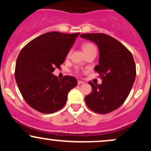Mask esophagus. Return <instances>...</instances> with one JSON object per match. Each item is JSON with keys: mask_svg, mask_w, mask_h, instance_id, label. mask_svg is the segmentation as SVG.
Listing matches in <instances>:
<instances>
[{"mask_svg": "<svg viewBox=\"0 0 151 151\" xmlns=\"http://www.w3.org/2000/svg\"><path fill=\"white\" fill-rule=\"evenodd\" d=\"M77 84H79V85H81V84H84V81H82L78 80V81H77Z\"/></svg>", "mask_w": 151, "mask_h": 151, "instance_id": "1", "label": "esophagus"}]
</instances>
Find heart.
<instances>
[{
    "label": "heart",
    "instance_id": "heart-1",
    "mask_svg": "<svg viewBox=\"0 0 151 151\" xmlns=\"http://www.w3.org/2000/svg\"><path fill=\"white\" fill-rule=\"evenodd\" d=\"M81 47H82V50L84 52V53L88 52L91 51V50H96V47L94 46V45L91 44V43H89V42L84 43V44L82 45V46H81ZM70 55V52L68 53V56Z\"/></svg>",
    "mask_w": 151,
    "mask_h": 151
}]
</instances>
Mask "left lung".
<instances>
[{
    "label": "left lung",
    "mask_w": 151,
    "mask_h": 151,
    "mask_svg": "<svg viewBox=\"0 0 151 151\" xmlns=\"http://www.w3.org/2000/svg\"><path fill=\"white\" fill-rule=\"evenodd\" d=\"M80 37L97 45L99 61L94 70L102 79L101 84L89 81L92 91L85 96V102L96 113H110L124 104L134 83L136 69L133 55L124 45L106 34L86 33Z\"/></svg>",
    "instance_id": "8db88e82"
}]
</instances>
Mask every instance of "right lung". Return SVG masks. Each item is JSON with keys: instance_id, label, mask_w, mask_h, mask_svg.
Segmentation results:
<instances>
[{"instance_id": "add662e5", "label": "right lung", "mask_w": 151, "mask_h": 151, "mask_svg": "<svg viewBox=\"0 0 151 151\" xmlns=\"http://www.w3.org/2000/svg\"><path fill=\"white\" fill-rule=\"evenodd\" d=\"M80 34L47 32L21 50L15 64V78L22 97L35 110L52 114L65 105L67 94L77 80L72 76L58 79L52 74L60 68Z\"/></svg>"}]
</instances>
